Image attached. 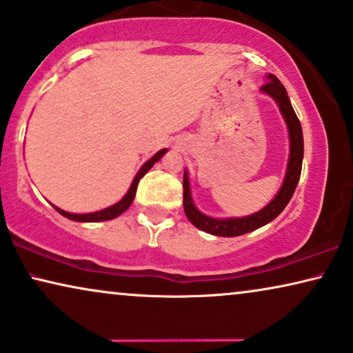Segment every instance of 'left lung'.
<instances>
[{"label": "left lung", "mask_w": 353, "mask_h": 353, "mask_svg": "<svg viewBox=\"0 0 353 353\" xmlns=\"http://www.w3.org/2000/svg\"><path fill=\"white\" fill-rule=\"evenodd\" d=\"M261 92L269 95L277 103L279 110H281L283 120H285L287 130H288V143H290V152H288V162L285 176H283V183L277 194L268 205L258 212L251 214L246 217H228V219H216L205 216L201 210L196 208L191 198V186H190V176H188V170H185L183 175V208H185V214L188 221L199 230L208 232L210 235L216 236H238L245 235V233L253 232L256 228L266 225V223L272 222L279 214L285 209L288 201L295 193V188L299 185L300 173H301V162H303V132H301V125L299 118L295 115V110L292 107L290 99H288L285 87L282 82L277 79L274 74H268V82L261 87Z\"/></svg>", "instance_id": "left-lung-1"}]
</instances>
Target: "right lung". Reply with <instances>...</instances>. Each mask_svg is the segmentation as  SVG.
Returning a JSON list of instances; mask_svg holds the SVG:
<instances>
[{
    "mask_svg": "<svg viewBox=\"0 0 353 353\" xmlns=\"http://www.w3.org/2000/svg\"><path fill=\"white\" fill-rule=\"evenodd\" d=\"M165 152H167V149H162V150H159V152L155 154V155H152V157H150L148 162H145L144 165L139 168V172L136 173L134 180H132L130 190H128V193L123 196V198L118 201L117 204L110 205V208H105L102 210H97V212H89V214H72V212H66V210L57 208V205H53V208L57 209L58 212L61 214V216H65L66 219H71V221H74V222H103V221H112V219L121 216V214L125 212L128 208H130L131 203H132V199H134V196H136V190H137V185H139V180L145 175V173L150 170V168H152V165H154L155 162H159V160L162 159L163 155H165Z\"/></svg>",
    "mask_w": 353,
    "mask_h": 353,
    "instance_id": "add662e5",
    "label": "right lung"
}]
</instances>
